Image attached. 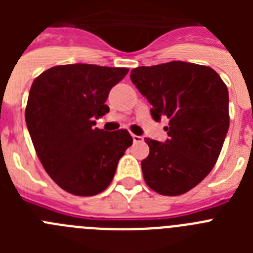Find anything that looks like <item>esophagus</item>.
<instances>
[{
  "label": "esophagus",
  "instance_id": "34e87169",
  "mask_svg": "<svg viewBox=\"0 0 253 253\" xmlns=\"http://www.w3.org/2000/svg\"><path fill=\"white\" fill-rule=\"evenodd\" d=\"M133 140L135 143H139L143 140V137H139V135H133Z\"/></svg>",
  "mask_w": 253,
  "mask_h": 253
}]
</instances>
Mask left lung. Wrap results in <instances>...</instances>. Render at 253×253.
I'll return each instance as SVG.
<instances>
[{
  "instance_id": "8db88e82",
  "label": "left lung",
  "mask_w": 253,
  "mask_h": 253,
  "mask_svg": "<svg viewBox=\"0 0 253 253\" xmlns=\"http://www.w3.org/2000/svg\"><path fill=\"white\" fill-rule=\"evenodd\" d=\"M130 80L152 105L156 122L169 119L165 143L146 138L143 177L156 193H187L208 176L229 128V96L213 68L173 60L131 69Z\"/></svg>"
}]
</instances>
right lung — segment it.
<instances>
[{
    "label": "right lung",
    "mask_w": 253,
    "mask_h": 253,
    "mask_svg": "<svg viewBox=\"0 0 253 253\" xmlns=\"http://www.w3.org/2000/svg\"><path fill=\"white\" fill-rule=\"evenodd\" d=\"M128 72L66 64L46 69L31 84L25 110L28 130L46 173L67 193L92 196L104 191L131 146L126 129L95 128V119L109 113V92Z\"/></svg>",
    "instance_id": "obj_1"
}]
</instances>
